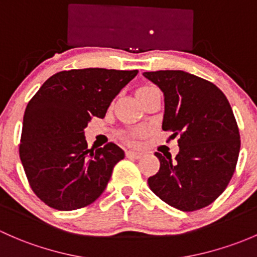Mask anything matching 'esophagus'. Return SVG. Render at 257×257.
I'll return each instance as SVG.
<instances>
[{
	"instance_id": "1",
	"label": "esophagus",
	"mask_w": 257,
	"mask_h": 257,
	"mask_svg": "<svg viewBox=\"0 0 257 257\" xmlns=\"http://www.w3.org/2000/svg\"><path fill=\"white\" fill-rule=\"evenodd\" d=\"M143 156V153L140 151H134V150H129L126 151V158H134V159H140Z\"/></svg>"
}]
</instances>
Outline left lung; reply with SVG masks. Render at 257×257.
Returning <instances> with one entry per match:
<instances>
[{"label":"left lung","instance_id":"8db88e82","mask_svg":"<svg viewBox=\"0 0 257 257\" xmlns=\"http://www.w3.org/2000/svg\"><path fill=\"white\" fill-rule=\"evenodd\" d=\"M164 93L163 129L178 139L180 151L155 153L160 170L148 178L150 190L183 212L218 198L235 171L239 128L229 101L214 83L181 70L144 72Z\"/></svg>","mask_w":257,"mask_h":257}]
</instances>
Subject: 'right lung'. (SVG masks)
Returning a JSON list of instances; mask_svg holds the SVG:
<instances>
[{"mask_svg": "<svg viewBox=\"0 0 257 257\" xmlns=\"http://www.w3.org/2000/svg\"><path fill=\"white\" fill-rule=\"evenodd\" d=\"M138 70L98 67L60 71L27 104L20 158L33 192L58 210H74L106 190L113 167L124 158L114 143L88 149L85 128L104 118L110 102Z\"/></svg>", "mask_w": 257, "mask_h": 257, "instance_id": "add662e5", "label": "right lung"}]
</instances>
